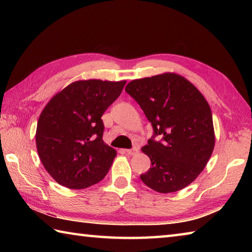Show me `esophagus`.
I'll return each instance as SVG.
<instances>
[{
	"instance_id": "34e87169",
	"label": "esophagus",
	"mask_w": 252,
	"mask_h": 252,
	"mask_svg": "<svg viewBox=\"0 0 252 252\" xmlns=\"http://www.w3.org/2000/svg\"><path fill=\"white\" fill-rule=\"evenodd\" d=\"M126 154L130 155V156H134V155H136L138 153V149L136 147L134 148H131V149H126Z\"/></svg>"
}]
</instances>
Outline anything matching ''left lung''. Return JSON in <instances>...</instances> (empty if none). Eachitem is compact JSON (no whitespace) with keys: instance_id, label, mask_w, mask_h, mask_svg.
Masks as SVG:
<instances>
[{"instance_id":"8db88e82","label":"left lung","mask_w":252,"mask_h":252,"mask_svg":"<svg viewBox=\"0 0 252 252\" xmlns=\"http://www.w3.org/2000/svg\"><path fill=\"white\" fill-rule=\"evenodd\" d=\"M126 92L140 105L154 131L142 148L152 163L141 174L143 183L164 194L189 185L215 147L212 114L205 97L175 73L133 80Z\"/></svg>"}]
</instances>
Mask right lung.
Instances as JSON below:
<instances>
[{
    "instance_id": "obj_1",
    "label": "right lung",
    "mask_w": 252,
    "mask_h": 252,
    "mask_svg": "<svg viewBox=\"0 0 252 252\" xmlns=\"http://www.w3.org/2000/svg\"><path fill=\"white\" fill-rule=\"evenodd\" d=\"M126 81L85 80L56 94L37 121L35 142L44 168L58 184L81 189L105 178L116 151L103 141L101 116Z\"/></svg>"
}]
</instances>
